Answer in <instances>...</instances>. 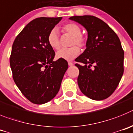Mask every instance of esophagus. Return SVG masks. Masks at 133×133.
<instances>
[{
	"instance_id": "obj_1",
	"label": "esophagus",
	"mask_w": 133,
	"mask_h": 133,
	"mask_svg": "<svg viewBox=\"0 0 133 133\" xmlns=\"http://www.w3.org/2000/svg\"><path fill=\"white\" fill-rule=\"evenodd\" d=\"M68 65H69V66H73V65H74V64H73L72 62H68Z\"/></svg>"
}]
</instances>
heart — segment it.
<instances>
[{
  "mask_svg": "<svg viewBox=\"0 0 133 133\" xmlns=\"http://www.w3.org/2000/svg\"><path fill=\"white\" fill-rule=\"evenodd\" d=\"M62 31L67 32L73 36L70 45L71 47L68 48H62L56 53V58L59 59L69 61L74 59L79 54V48H83L87 44V39L81 34V28L75 23H68L62 28ZM49 46L54 50H58L60 48L59 36L56 28H53L49 32L47 38ZM77 45V46H75Z\"/></svg>",
  "mask_w": 133,
  "mask_h": 133,
  "instance_id": "b5f03b06",
  "label": "heart"
}]
</instances>
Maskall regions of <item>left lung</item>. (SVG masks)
Returning <instances> with one entry per match:
<instances>
[{"label": "left lung", "instance_id": "left-lung-1", "mask_svg": "<svg viewBox=\"0 0 133 133\" xmlns=\"http://www.w3.org/2000/svg\"><path fill=\"white\" fill-rule=\"evenodd\" d=\"M69 19L84 26L88 34L86 49L75 59L84 64H75L79 70L77 83L80 90L93 100L107 99L115 91L124 72V51L119 37L95 16H75Z\"/></svg>", "mask_w": 133, "mask_h": 133}]
</instances>
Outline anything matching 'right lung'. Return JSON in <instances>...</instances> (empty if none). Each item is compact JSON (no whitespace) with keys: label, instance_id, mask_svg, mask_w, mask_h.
<instances>
[{"label":"right lung","instance_id":"right-lung-1","mask_svg":"<svg viewBox=\"0 0 133 133\" xmlns=\"http://www.w3.org/2000/svg\"><path fill=\"white\" fill-rule=\"evenodd\" d=\"M62 19L37 18L25 26L14 40L10 65L14 82L30 102L44 104L58 93L68 68L64 59L54 62L55 52L49 46V32Z\"/></svg>","mask_w":133,"mask_h":133}]
</instances>
